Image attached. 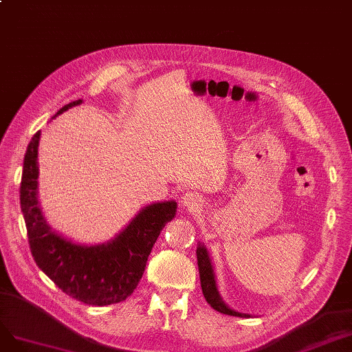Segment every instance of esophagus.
Instances as JSON below:
<instances>
[{
    "label": "esophagus",
    "instance_id": "1",
    "mask_svg": "<svg viewBox=\"0 0 352 352\" xmlns=\"http://www.w3.org/2000/svg\"><path fill=\"white\" fill-rule=\"evenodd\" d=\"M181 203H183V206L190 209V210H195L199 209L201 205V199L199 197L197 192L195 191H187L186 195L181 197Z\"/></svg>",
    "mask_w": 352,
    "mask_h": 352
}]
</instances>
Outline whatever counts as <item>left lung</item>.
Wrapping results in <instances>:
<instances>
[{
    "label": "left lung",
    "mask_w": 352,
    "mask_h": 352,
    "mask_svg": "<svg viewBox=\"0 0 352 352\" xmlns=\"http://www.w3.org/2000/svg\"><path fill=\"white\" fill-rule=\"evenodd\" d=\"M197 265H199V274H200V285H201V291L203 296H205L206 301L210 304V307H213L217 311L228 314V316H236V317H250V314L245 313H238L232 309H230L222 301V297L219 296V291L217 287V279H214V274H213V267H212V262L210 257L208 253V248L199 244L197 247Z\"/></svg>",
    "instance_id": "8db88e82"
}]
</instances>
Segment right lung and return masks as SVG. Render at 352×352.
<instances>
[{
    "instance_id": "obj_1",
    "label": "right lung",
    "mask_w": 352,
    "mask_h": 352,
    "mask_svg": "<svg viewBox=\"0 0 352 352\" xmlns=\"http://www.w3.org/2000/svg\"><path fill=\"white\" fill-rule=\"evenodd\" d=\"M82 99L63 107L52 117ZM41 130L33 135L23 162L20 208L26 222L29 245L39 269L67 296L89 305H109L130 297L143 276L152 247L164 226L175 217L174 200L143 208L114 240L85 245L56 234L45 221L38 201V146Z\"/></svg>"
}]
</instances>
